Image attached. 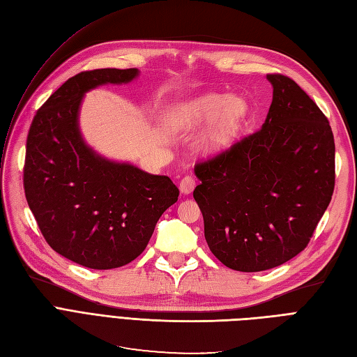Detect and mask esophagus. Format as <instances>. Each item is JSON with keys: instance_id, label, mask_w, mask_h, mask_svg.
Wrapping results in <instances>:
<instances>
[{"instance_id": "esophagus-1", "label": "esophagus", "mask_w": 357, "mask_h": 357, "mask_svg": "<svg viewBox=\"0 0 357 357\" xmlns=\"http://www.w3.org/2000/svg\"><path fill=\"white\" fill-rule=\"evenodd\" d=\"M178 188H180V192L183 193V195H189V193H192V190L195 189V178L190 176L183 177Z\"/></svg>"}]
</instances>
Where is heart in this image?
Listing matches in <instances>:
<instances>
[{
    "label": "heart",
    "mask_w": 357,
    "mask_h": 357,
    "mask_svg": "<svg viewBox=\"0 0 357 357\" xmlns=\"http://www.w3.org/2000/svg\"><path fill=\"white\" fill-rule=\"evenodd\" d=\"M247 114L248 104L243 96L208 92L176 104L167 114V123L176 131H190L210 122L199 149L204 155L215 156L231 146Z\"/></svg>",
    "instance_id": "1"
}]
</instances>
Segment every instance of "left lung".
<instances>
[{"label": "left lung", "mask_w": 357, "mask_h": 357, "mask_svg": "<svg viewBox=\"0 0 357 357\" xmlns=\"http://www.w3.org/2000/svg\"><path fill=\"white\" fill-rule=\"evenodd\" d=\"M266 79L273 102L262 128L195 167L205 240L223 265L243 273L275 268L304 250L335 186L328 119L291 79Z\"/></svg>", "instance_id": "obj_1"}]
</instances>
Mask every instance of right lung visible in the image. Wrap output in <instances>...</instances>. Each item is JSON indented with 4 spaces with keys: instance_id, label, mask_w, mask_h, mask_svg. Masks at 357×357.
<instances>
[{
    "instance_id": "obj_1",
    "label": "right lung",
    "mask_w": 357,
    "mask_h": 357,
    "mask_svg": "<svg viewBox=\"0 0 357 357\" xmlns=\"http://www.w3.org/2000/svg\"><path fill=\"white\" fill-rule=\"evenodd\" d=\"M138 75V68L74 75L43 104L28 132L24 188L29 208L53 250L86 268L132 262L178 198L169 177L104 158L80 131L86 92L131 83Z\"/></svg>"
}]
</instances>
